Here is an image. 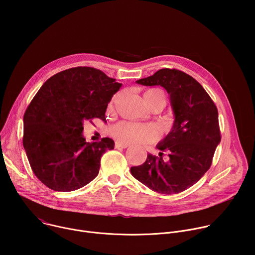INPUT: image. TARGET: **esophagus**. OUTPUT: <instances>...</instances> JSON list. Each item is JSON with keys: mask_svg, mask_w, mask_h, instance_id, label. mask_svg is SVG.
<instances>
[{"mask_svg": "<svg viewBox=\"0 0 255 255\" xmlns=\"http://www.w3.org/2000/svg\"><path fill=\"white\" fill-rule=\"evenodd\" d=\"M129 145L127 143H122V142H116L115 143V148H127Z\"/></svg>", "mask_w": 255, "mask_h": 255, "instance_id": "obj_1", "label": "esophagus"}]
</instances>
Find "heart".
<instances>
[{
    "instance_id": "b5f03b06",
    "label": "heart",
    "mask_w": 255,
    "mask_h": 255,
    "mask_svg": "<svg viewBox=\"0 0 255 255\" xmlns=\"http://www.w3.org/2000/svg\"><path fill=\"white\" fill-rule=\"evenodd\" d=\"M145 103L148 106L156 101L165 103L164 93L159 89H150L145 91L143 94ZM110 133L116 140L124 143H136V142H152L157 139V131L148 125L139 123L122 121L109 129Z\"/></svg>"
}]
</instances>
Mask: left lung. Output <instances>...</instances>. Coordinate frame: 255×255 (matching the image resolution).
Here are the masks:
<instances>
[{"label":"left lung","mask_w":255,"mask_h":255,"mask_svg":"<svg viewBox=\"0 0 255 255\" xmlns=\"http://www.w3.org/2000/svg\"><path fill=\"white\" fill-rule=\"evenodd\" d=\"M136 83L166 90L174 122L170 132L156 146L167 151L168 159L162 158V152L158 157L148 154L143 164L131 167V173L156 193L184 192L210 168L221 141L217 107L194 78L178 69L162 68Z\"/></svg>","instance_id":"left-lung-1"}]
</instances>
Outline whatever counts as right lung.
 Instances as JSON below:
<instances>
[{
  "label": "right lung",
  "instance_id": "obj_1",
  "mask_svg": "<svg viewBox=\"0 0 255 255\" xmlns=\"http://www.w3.org/2000/svg\"><path fill=\"white\" fill-rule=\"evenodd\" d=\"M121 86L100 69L78 66L52 76L35 95L23 118V146L47 188L76 191L98 175L102 155L115 143L108 137L87 142L84 121L106 120L108 103Z\"/></svg>",
  "mask_w": 255,
  "mask_h": 255
}]
</instances>
